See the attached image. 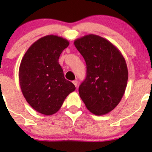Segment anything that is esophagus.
Instances as JSON below:
<instances>
[{"label": "esophagus", "mask_w": 152, "mask_h": 152, "mask_svg": "<svg viewBox=\"0 0 152 152\" xmlns=\"http://www.w3.org/2000/svg\"><path fill=\"white\" fill-rule=\"evenodd\" d=\"M72 83H73V84H74L75 86L76 87L77 86V80H74V81H72Z\"/></svg>", "instance_id": "34e87169"}]
</instances>
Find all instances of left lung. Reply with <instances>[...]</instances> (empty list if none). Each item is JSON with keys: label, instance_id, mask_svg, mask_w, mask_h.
I'll return each instance as SVG.
<instances>
[{"label": "left lung", "instance_id": "left-lung-1", "mask_svg": "<svg viewBox=\"0 0 152 152\" xmlns=\"http://www.w3.org/2000/svg\"><path fill=\"white\" fill-rule=\"evenodd\" d=\"M86 64V77L79 93L87 109L96 115L109 113L125 92L128 69L121 52L103 37L88 34L74 41Z\"/></svg>", "mask_w": 152, "mask_h": 152}]
</instances>
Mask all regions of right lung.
Instances as JSON below:
<instances>
[{"mask_svg": "<svg viewBox=\"0 0 152 152\" xmlns=\"http://www.w3.org/2000/svg\"><path fill=\"white\" fill-rule=\"evenodd\" d=\"M69 45L57 35L41 37L31 45L23 57L18 70L22 93L39 113L51 115L59 111L75 86L66 80L59 64V56Z\"/></svg>", "mask_w": 152, "mask_h": 152, "instance_id": "1", "label": "right lung"}]
</instances>
